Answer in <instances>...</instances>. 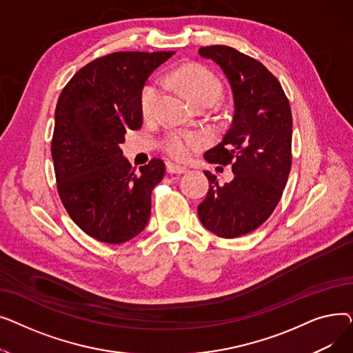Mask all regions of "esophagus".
Returning <instances> with one entry per match:
<instances>
[{
	"mask_svg": "<svg viewBox=\"0 0 353 353\" xmlns=\"http://www.w3.org/2000/svg\"><path fill=\"white\" fill-rule=\"evenodd\" d=\"M165 169H167V173H169V174H183V173L188 172L186 167L174 164L172 161H169V163L165 164Z\"/></svg>",
	"mask_w": 353,
	"mask_h": 353,
	"instance_id": "obj_1",
	"label": "esophagus"
}]
</instances>
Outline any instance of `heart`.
I'll return each instance as SVG.
<instances>
[{"label": "heart", "mask_w": 353, "mask_h": 353, "mask_svg": "<svg viewBox=\"0 0 353 353\" xmlns=\"http://www.w3.org/2000/svg\"><path fill=\"white\" fill-rule=\"evenodd\" d=\"M167 85L180 88L196 107L203 103H214L221 94V84L212 71L199 64H186L176 68L164 77ZM161 84L152 81L140 92V110L144 119L156 114ZM205 145V139L199 133H169L161 141L163 150L174 160H188L193 152Z\"/></svg>", "instance_id": "heart-1"}]
</instances>
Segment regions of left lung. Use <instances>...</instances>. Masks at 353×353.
<instances>
[{"label": "left lung", "instance_id": "obj_1", "mask_svg": "<svg viewBox=\"0 0 353 353\" xmlns=\"http://www.w3.org/2000/svg\"><path fill=\"white\" fill-rule=\"evenodd\" d=\"M199 54L225 72L234 103L223 141L205 159L232 164L234 179L220 186L205 172L210 186L197 213L208 230L234 239L263 225L283 194L292 167V111L279 80L262 63L228 46L200 47Z\"/></svg>", "mask_w": 353, "mask_h": 353}]
</instances>
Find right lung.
Segmentation results:
<instances>
[{"instance_id":"1","label":"right lung","mask_w":353,"mask_h":353,"mask_svg":"<svg viewBox=\"0 0 353 353\" xmlns=\"http://www.w3.org/2000/svg\"><path fill=\"white\" fill-rule=\"evenodd\" d=\"M173 54L111 52L79 70L59 97L51 140L57 192L74 223L99 242L124 243L150 219L165 164L152 159L137 174L120 144L143 124L147 77Z\"/></svg>"}]
</instances>
